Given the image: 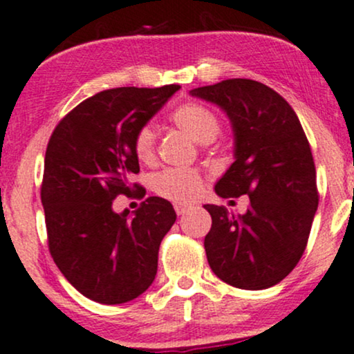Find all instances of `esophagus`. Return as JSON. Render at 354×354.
<instances>
[{
	"mask_svg": "<svg viewBox=\"0 0 354 354\" xmlns=\"http://www.w3.org/2000/svg\"><path fill=\"white\" fill-rule=\"evenodd\" d=\"M174 208H176L177 215H185V213H189L192 210V205H189V203H176V205H174Z\"/></svg>",
	"mask_w": 354,
	"mask_h": 354,
	"instance_id": "obj_1",
	"label": "esophagus"
}]
</instances>
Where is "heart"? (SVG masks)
<instances>
[{"mask_svg": "<svg viewBox=\"0 0 354 354\" xmlns=\"http://www.w3.org/2000/svg\"><path fill=\"white\" fill-rule=\"evenodd\" d=\"M170 120L197 142H212L220 131V120L213 111L198 103H184L170 115ZM157 131L152 124H144L134 136V152L142 162H151L156 156ZM205 177L200 170L167 169L157 174L152 189L162 198L172 202H190L203 190Z\"/></svg>", "mask_w": 354, "mask_h": 354, "instance_id": "1", "label": "heart"}]
</instances>
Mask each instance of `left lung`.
I'll use <instances>...</instances> for the list:
<instances>
[{
  "label": "left lung",
  "instance_id": "1",
  "mask_svg": "<svg viewBox=\"0 0 354 354\" xmlns=\"http://www.w3.org/2000/svg\"><path fill=\"white\" fill-rule=\"evenodd\" d=\"M190 95L218 104L233 126L234 162L215 192L223 198L250 195V208L238 216L203 205L212 215L205 236L208 264L238 289L276 286L302 257L318 207L315 164L302 124L277 91L250 78L198 86Z\"/></svg>",
  "mask_w": 354,
  "mask_h": 354
}]
</instances>
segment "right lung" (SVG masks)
Segmentation results:
<instances>
[{
	"label": "right lung",
	"instance_id": "obj_1",
	"mask_svg": "<svg viewBox=\"0 0 354 354\" xmlns=\"http://www.w3.org/2000/svg\"><path fill=\"white\" fill-rule=\"evenodd\" d=\"M180 85L100 91L55 126L44 159L41 200L54 263L86 299L116 305L154 281L159 246L176 221L167 200L149 197L128 216L118 195L144 197L134 136Z\"/></svg>",
	"mask_w": 354,
	"mask_h": 354
}]
</instances>
